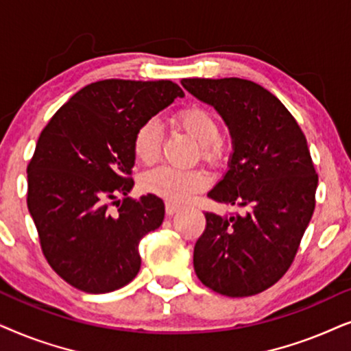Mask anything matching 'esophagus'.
Masks as SVG:
<instances>
[{
  "label": "esophagus",
  "instance_id": "34e87169",
  "mask_svg": "<svg viewBox=\"0 0 351 351\" xmlns=\"http://www.w3.org/2000/svg\"><path fill=\"white\" fill-rule=\"evenodd\" d=\"M180 208H181L180 205H176V204H173V202H165V212H167L168 217H171V215H175L176 212H178Z\"/></svg>",
  "mask_w": 351,
  "mask_h": 351
}]
</instances>
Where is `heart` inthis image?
Listing matches in <instances>:
<instances>
[{"label": "heart", "mask_w": 351, "mask_h": 351, "mask_svg": "<svg viewBox=\"0 0 351 351\" xmlns=\"http://www.w3.org/2000/svg\"><path fill=\"white\" fill-rule=\"evenodd\" d=\"M173 121L178 128L191 134L199 143L200 157L215 163L223 156V141L219 123L212 112L199 104H189L176 112ZM162 146V132L156 121L149 120L139 125L133 136V154L141 163L157 160ZM208 180L200 170H180L173 167H158L143 176L144 191L168 200L181 204L191 195L207 188Z\"/></svg>", "instance_id": "b5f03b06"}]
</instances>
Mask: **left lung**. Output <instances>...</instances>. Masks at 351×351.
<instances>
[{
    "label": "left lung",
    "instance_id": "1",
    "mask_svg": "<svg viewBox=\"0 0 351 351\" xmlns=\"http://www.w3.org/2000/svg\"><path fill=\"white\" fill-rule=\"evenodd\" d=\"M181 85L230 128V170L207 195L241 208L228 217L205 212L195 274L221 295H255L291 268L315 212L317 173L306 138L286 106L254 82L183 78Z\"/></svg>",
    "mask_w": 351,
    "mask_h": 351
}]
</instances>
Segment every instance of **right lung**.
<instances>
[{"label":"right lung","mask_w":351,"mask_h":351,"mask_svg":"<svg viewBox=\"0 0 351 351\" xmlns=\"http://www.w3.org/2000/svg\"><path fill=\"white\" fill-rule=\"evenodd\" d=\"M176 96L184 91L170 80L96 82L41 132L27 167V207L51 268L75 289L106 293L136 278L139 241L160 226L165 205L154 194L127 195L133 136Z\"/></svg>","instance_id":"add662e5"}]
</instances>
